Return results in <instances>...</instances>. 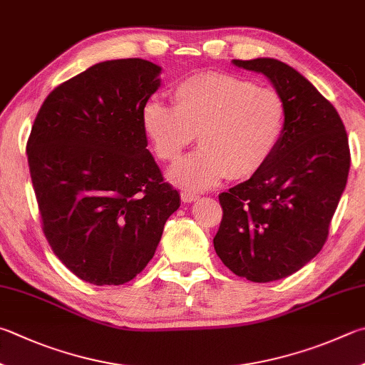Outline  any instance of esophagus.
Returning a JSON list of instances; mask_svg holds the SVG:
<instances>
[{"label":"esophagus","instance_id":"1","mask_svg":"<svg viewBox=\"0 0 365 365\" xmlns=\"http://www.w3.org/2000/svg\"><path fill=\"white\" fill-rule=\"evenodd\" d=\"M180 196H182L183 202H193L197 200V197H200V195L195 193V191H190V190H183Z\"/></svg>","mask_w":365,"mask_h":365}]
</instances>
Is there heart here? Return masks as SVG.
<instances>
[{
	"label": "heart",
	"mask_w": 365,
	"mask_h": 365,
	"mask_svg": "<svg viewBox=\"0 0 365 365\" xmlns=\"http://www.w3.org/2000/svg\"><path fill=\"white\" fill-rule=\"evenodd\" d=\"M172 107L148 101L142 125L164 163H175L195 140L201 148L169 172L185 188L204 190L225 175L246 177L273 153L282 135L286 103L273 88L228 73L185 78L172 89Z\"/></svg>",
	"instance_id": "b5f03b06"
}]
</instances>
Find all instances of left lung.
Instances as JSON below:
<instances>
[{
	"label": "left lung",
	"mask_w": 365,
	"mask_h": 365,
	"mask_svg": "<svg viewBox=\"0 0 365 365\" xmlns=\"http://www.w3.org/2000/svg\"><path fill=\"white\" fill-rule=\"evenodd\" d=\"M233 63L269 79L286 103V121L268 160L218 196L223 217L214 247L235 274L277 281L303 268L327 240L348 180V135L334 105L287 63Z\"/></svg>",
	"instance_id": "8db88e82"
}]
</instances>
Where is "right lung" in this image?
<instances>
[{"label":"right lung","instance_id":"add662e5","mask_svg":"<svg viewBox=\"0 0 365 365\" xmlns=\"http://www.w3.org/2000/svg\"><path fill=\"white\" fill-rule=\"evenodd\" d=\"M160 73L143 58L92 65L46 97L26 142L46 240L73 274L94 286L142 273L180 207L142 125Z\"/></svg>","mask_w":365,"mask_h":365}]
</instances>
